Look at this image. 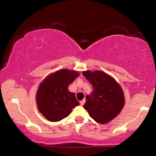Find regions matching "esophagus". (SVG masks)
I'll return each mask as SVG.
<instances>
[{"instance_id":"1","label":"esophagus","mask_w":156,"mask_h":156,"mask_svg":"<svg viewBox=\"0 0 156 156\" xmlns=\"http://www.w3.org/2000/svg\"><path fill=\"white\" fill-rule=\"evenodd\" d=\"M85 99H83V100H82V101H80V105L81 106H83L84 105V104H85Z\"/></svg>"}]
</instances>
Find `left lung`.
Masks as SVG:
<instances>
[{
	"label": "left lung",
	"instance_id": "left-lung-1",
	"mask_svg": "<svg viewBox=\"0 0 156 156\" xmlns=\"http://www.w3.org/2000/svg\"><path fill=\"white\" fill-rule=\"evenodd\" d=\"M83 74L94 90L86 97L83 106L90 117L100 124L111 121L121 112L125 96L121 86L112 76L101 71H85Z\"/></svg>",
	"mask_w": 156,
	"mask_h": 156
}]
</instances>
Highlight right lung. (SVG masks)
I'll return each instance as SVG.
<instances>
[{"label": "right lung", "mask_w": 156, "mask_h": 156, "mask_svg": "<svg viewBox=\"0 0 156 156\" xmlns=\"http://www.w3.org/2000/svg\"><path fill=\"white\" fill-rule=\"evenodd\" d=\"M78 71L61 69L49 74L41 83L36 93L37 107L49 121L57 122L66 118L72 109L80 105L68 87L78 77Z\"/></svg>", "instance_id": "right-lung-1"}]
</instances>
